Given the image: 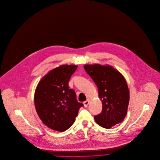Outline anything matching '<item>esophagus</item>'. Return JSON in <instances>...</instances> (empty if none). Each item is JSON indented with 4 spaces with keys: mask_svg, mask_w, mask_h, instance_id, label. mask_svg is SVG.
Returning <instances> with one entry per match:
<instances>
[{
    "mask_svg": "<svg viewBox=\"0 0 160 160\" xmlns=\"http://www.w3.org/2000/svg\"><path fill=\"white\" fill-rule=\"evenodd\" d=\"M88 103H89V100H88H88H87V101H85L84 103H83V104H84V106H85V108H87Z\"/></svg>",
    "mask_w": 160,
    "mask_h": 160,
    "instance_id": "34e87169",
    "label": "esophagus"
}]
</instances>
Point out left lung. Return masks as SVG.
<instances>
[{
  "label": "left lung",
  "mask_w": 160,
  "mask_h": 160,
  "mask_svg": "<svg viewBox=\"0 0 160 160\" xmlns=\"http://www.w3.org/2000/svg\"><path fill=\"white\" fill-rule=\"evenodd\" d=\"M84 68L96 85L102 102V112L94 117L96 123L110 128L122 122L130 100V92L123 75L109 65L87 64Z\"/></svg>",
  "instance_id": "left-lung-1"
}]
</instances>
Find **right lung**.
I'll return each instance as SVG.
<instances>
[{"mask_svg":"<svg viewBox=\"0 0 160 160\" xmlns=\"http://www.w3.org/2000/svg\"><path fill=\"white\" fill-rule=\"evenodd\" d=\"M76 65H62L45 75L34 94L36 112L44 124L53 130L64 132L74 123L83 104L78 102L68 82Z\"/></svg>","mask_w":160,"mask_h":160,"instance_id":"add662e5","label":"right lung"}]
</instances>
